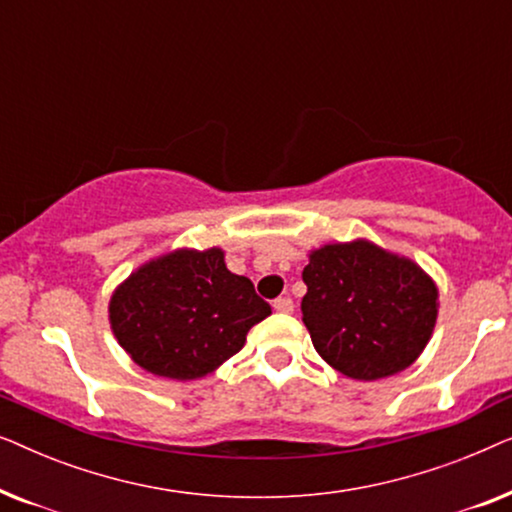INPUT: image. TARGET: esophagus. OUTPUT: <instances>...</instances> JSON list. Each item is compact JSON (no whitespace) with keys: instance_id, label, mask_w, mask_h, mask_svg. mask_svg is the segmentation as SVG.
Listing matches in <instances>:
<instances>
[{"instance_id":"1","label":"esophagus","mask_w":512,"mask_h":512,"mask_svg":"<svg viewBox=\"0 0 512 512\" xmlns=\"http://www.w3.org/2000/svg\"><path fill=\"white\" fill-rule=\"evenodd\" d=\"M272 307H275V312H279V314H291L293 312V300L289 296L277 298L275 303H272Z\"/></svg>"}]
</instances>
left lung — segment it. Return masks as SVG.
I'll use <instances>...</instances> for the list:
<instances>
[{
	"label": "left lung",
	"instance_id": "8db88e82",
	"mask_svg": "<svg viewBox=\"0 0 512 512\" xmlns=\"http://www.w3.org/2000/svg\"><path fill=\"white\" fill-rule=\"evenodd\" d=\"M303 324L321 359L352 380L410 368L438 319V286L408 256L356 237L312 249Z\"/></svg>",
	"mask_w": 512,
	"mask_h": 512
}]
</instances>
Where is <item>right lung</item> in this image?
I'll return each mask as SVG.
<instances>
[{"label":"right lung","instance_id":"1","mask_svg":"<svg viewBox=\"0 0 512 512\" xmlns=\"http://www.w3.org/2000/svg\"><path fill=\"white\" fill-rule=\"evenodd\" d=\"M270 305L219 247H179L132 270L109 298V326L146 373L200 380L235 356Z\"/></svg>","mask_w":512,"mask_h":512}]
</instances>
